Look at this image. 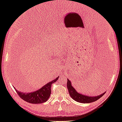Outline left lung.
I'll return each mask as SVG.
<instances>
[{"label":"left lung","instance_id":"1","mask_svg":"<svg viewBox=\"0 0 122 122\" xmlns=\"http://www.w3.org/2000/svg\"><path fill=\"white\" fill-rule=\"evenodd\" d=\"M67 88L71 97L75 101L82 103H89L95 102L102 97L105 93V92H104L102 94L96 96H87L78 93L72 86V83L69 79H68L67 81Z\"/></svg>","mask_w":122,"mask_h":122}]
</instances>
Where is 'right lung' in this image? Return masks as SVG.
<instances>
[{"label":"right lung","instance_id":"obj_1","mask_svg":"<svg viewBox=\"0 0 122 122\" xmlns=\"http://www.w3.org/2000/svg\"><path fill=\"white\" fill-rule=\"evenodd\" d=\"M58 77L51 81L47 83L38 90L31 93H26L19 92L15 87H13L19 97L24 101L32 104H40L46 102L49 99L51 93V85L53 83L56 81Z\"/></svg>","mask_w":122,"mask_h":122}]
</instances>
